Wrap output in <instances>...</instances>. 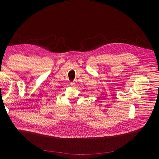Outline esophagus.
<instances>
[{
    "label": "esophagus",
    "instance_id": "34e87169",
    "mask_svg": "<svg viewBox=\"0 0 159 159\" xmlns=\"http://www.w3.org/2000/svg\"><path fill=\"white\" fill-rule=\"evenodd\" d=\"M70 85L72 86V87H74L75 86V83L72 82H70Z\"/></svg>",
    "mask_w": 159,
    "mask_h": 159
}]
</instances>
